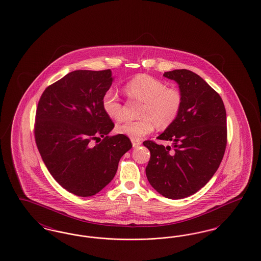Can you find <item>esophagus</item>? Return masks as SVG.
Wrapping results in <instances>:
<instances>
[{"label":"esophagus","instance_id":"esophagus-1","mask_svg":"<svg viewBox=\"0 0 261 261\" xmlns=\"http://www.w3.org/2000/svg\"><path fill=\"white\" fill-rule=\"evenodd\" d=\"M141 144H142V142L140 140H132V145L134 148L141 146Z\"/></svg>","mask_w":261,"mask_h":261}]
</instances>
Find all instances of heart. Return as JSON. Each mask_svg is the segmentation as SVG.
I'll use <instances>...</instances> for the list:
<instances>
[{
	"mask_svg": "<svg viewBox=\"0 0 261 261\" xmlns=\"http://www.w3.org/2000/svg\"><path fill=\"white\" fill-rule=\"evenodd\" d=\"M127 93L143 102L142 119L137 121L126 120L116 126L118 134L140 140L150 134L154 126L159 129L170 127L178 118L183 107V95L176 88L167 87V84L149 75H137L125 85ZM101 108L105 113L114 120L123 117L122 103L115 91L110 88L101 97Z\"/></svg>",
	"mask_w": 261,
	"mask_h": 261,
	"instance_id": "1",
	"label": "heart"
}]
</instances>
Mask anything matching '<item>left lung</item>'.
I'll list each match as a JSON object with an SVG mask.
<instances>
[{
  "mask_svg": "<svg viewBox=\"0 0 261 261\" xmlns=\"http://www.w3.org/2000/svg\"><path fill=\"white\" fill-rule=\"evenodd\" d=\"M183 95V107L176 121L158 139L172 142L171 147L152 141L146 167L149 184L165 198L184 199L197 193L218 169L227 145L226 111L219 94L198 74L187 69L164 72Z\"/></svg>",
  "mask_w": 261,
  "mask_h": 261,
  "instance_id": "8db88e82",
  "label": "left lung"
}]
</instances>
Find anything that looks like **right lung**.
I'll return each instance as SVG.
<instances>
[{
  "label": "right lung",
  "instance_id": "add662e5",
  "mask_svg": "<svg viewBox=\"0 0 261 261\" xmlns=\"http://www.w3.org/2000/svg\"><path fill=\"white\" fill-rule=\"evenodd\" d=\"M112 70H75L46 88L38 102L35 141L54 179L78 197H91L112 181L132 148L129 138L108 136L114 124L101 108ZM104 140L96 146L90 141Z\"/></svg>",
  "mask_w": 261,
  "mask_h": 261
}]
</instances>
